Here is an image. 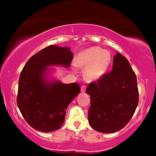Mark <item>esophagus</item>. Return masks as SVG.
<instances>
[{
	"instance_id": "1",
	"label": "esophagus",
	"mask_w": 156,
	"mask_h": 156,
	"mask_svg": "<svg viewBox=\"0 0 156 156\" xmlns=\"http://www.w3.org/2000/svg\"><path fill=\"white\" fill-rule=\"evenodd\" d=\"M86 88H87L86 85L83 84L82 87H81V91H82V92H84V91H86Z\"/></svg>"
}]
</instances>
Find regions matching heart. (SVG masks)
<instances>
[{
    "label": "heart",
    "instance_id": "obj_1",
    "mask_svg": "<svg viewBox=\"0 0 156 156\" xmlns=\"http://www.w3.org/2000/svg\"><path fill=\"white\" fill-rule=\"evenodd\" d=\"M112 60V55L107 50L99 47H91L82 51L75 58V65L85 68V76L89 80H99L105 74Z\"/></svg>",
    "mask_w": 156,
    "mask_h": 156
}]
</instances>
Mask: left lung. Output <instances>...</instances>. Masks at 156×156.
<instances>
[{"mask_svg":"<svg viewBox=\"0 0 156 156\" xmlns=\"http://www.w3.org/2000/svg\"><path fill=\"white\" fill-rule=\"evenodd\" d=\"M86 91L91 96L89 124L102 133H114L126 126L138 104L136 74L119 53L114 57L111 72L89 83Z\"/></svg>","mask_w":156,"mask_h":156,"instance_id":"left-lung-1","label":"left lung"}]
</instances>
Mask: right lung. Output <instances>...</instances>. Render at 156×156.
Instances as JSON below:
<instances>
[{
    "instance_id": "1",
    "label": "right lung",
    "mask_w": 156,
    "mask_h": 156,
    "mask_svg": "<svg viewBox=\"0 0 156 156\" xmlns=\"http://www.w3.org/2000/svg\"><path fill=\"white\" fill-rule=\"evenodd\" d=\"M73 54L67 47L50 45L28 59L20 73L17 104L23 118L33 129L42 132L59 129L65 121L66 109L80 93L76 83L48 82L47 67H69Z\"/></svg>"
}]
</instances>
